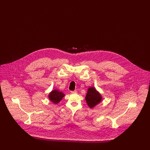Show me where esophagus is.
<instances>
[{"instance_id": "obj_1", "label": "esophagus", "mask_w": 150, "mask_h": 150, "mask_svg": "<svg viewBox=\"0 0 150 150\" xmlns=\"http://www.w3.org/2000/svg\"><path fill=\"white\" fill-rule=\"evenodd\" d=\"M70 92L71 93H77V91L76 90H75V91H72Z\"/></svg>"}]
</instances>
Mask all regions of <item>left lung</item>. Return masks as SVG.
<instances>
[{"instance_id":"obj_1","label":"left lung","mask_w":150,"mask_h":150,"mask_svg":"<svg viewBox=\"0 0 150 150\" xmlns=\"http://www.w3.org/2000/svg\"><path fill=\"white\" fill-rule=\"evenodd\" d=\"M86 100L88 106L93 108L101 102L102 97L95 88L91 87L88 89L86 95Z\"/></svg>"}]
</instances>
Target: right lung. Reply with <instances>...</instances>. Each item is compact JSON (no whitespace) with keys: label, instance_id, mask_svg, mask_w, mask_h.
Returning a JSON list of instances; mask_svg holds the SVG:
<instances>
[{"label":"right lung","instance_id":"1","mask_svg":"<svg viewBox=\"0 0 150 150\" xmlns=\"http://www.w3.org/2000/svg\"><path fill=\"white\" fill-rule=\"evenodd\" d=\"M64 96V93L60 92L57 90H53L50 93L49 98L53 103L57 104Z\"/></svg>","mask_w":150,"mask_h":150}]
</instances>
